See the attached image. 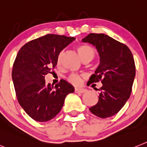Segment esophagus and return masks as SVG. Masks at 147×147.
<instances>
[{"label":"esophagus","instance_id":"esophagus-1","mask_svg":"<svg viewBox=\"0 0 147 147\" xmlns=\"http://www.w3.org/2000/svg\"><path fill=\"white\" fill-rule=\"evenodd\" d=\"M86 89L82 88H75V92L76 93H85L86 92Z\"/></svg>","mask_w":147,"mask_h":147}]
</instances>
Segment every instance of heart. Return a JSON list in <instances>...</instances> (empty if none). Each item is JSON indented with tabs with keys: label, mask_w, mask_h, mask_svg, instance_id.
Listing matches in <instances>:
<instances>
[{
	"label": "heart",
	"mask_w": 147,
	"mask_h": 147,
	"mask_svg": "<svg viewBox=\"0 0 147 147\" xmlns=\"http://www.w3.org/2000/svg\"><path fill=\"white\" fill-rule=\"evenodd\" d=\"M79 55L81 57V59H84L86 58H91L93 59L95 55V51L92 47L88 45H80L77 47ZM61 59V54H59L58 57V63H60ZM68 81L73 84H78L80 82V77L76 74H71L68 77Z\"/></svg>",
	"instance_id": "1"
}]
</instances>
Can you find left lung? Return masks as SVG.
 Segmentation results:
<instances>
[{"mask_svg": "<svg viewBox=\"0 0 147 147\" xmlns=\"http://www.w3.org/2000/svg\"><path fill=\"white\" fill-rule=\"evenodd\" d=\"M92 44L100 56V64L89 82L101 81L98 101L89 110L105 119L114 116L131 95L135 77L133 55L126 45L104 34H89L82 40Z\"/></svg>", "mask_w": 147, "mask_h": 147, "instance_id": "obj_1", "label": "left lung"}]
</instances>
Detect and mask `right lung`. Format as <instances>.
I'll return each mask as SVG.
<instances>
[{"label":"right lung","mask_w":147,"mask_h":147,"mask_svg":"<svg viewBox=\"0 0 147 147\" xmlns=\"http://www.w3.org/2000/svg\"><path fill=\"white\" fill-rule=\"evenodd\" d=\"M75 40L63 35L47 34L22 47L13 64L12 79L20 106L31 118L47 122L62 108L65 99L74 88L61 80L55 86L47 84L45 75L55 68L58 57Z\"/></svg>","instance_id":"obj_1"}]
</instances>
